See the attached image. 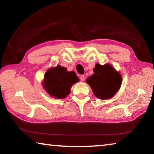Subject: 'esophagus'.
I'll return each instance as SVG.
<instances>
[{"mask_svg":"<svg viewBox=\"0 0 154 154\" xmlns=\"http://www.w3.org/2000/svg\"><path fill=\"white\" fill-rule=\"evenodd\" d=\"M80 80L82 81V82H83V81L85 80V76H84V75H81V76H80Z\"/></svg>","mask_w":154,"mask_h":154,"instance_id":"esophagus-1","label":"esophagus"}]
</instances>
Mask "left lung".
<instances>
[{"mask_svg":"<svg viewBox=\"0 0 154 154\" xmlns=\"http://www.w3.org/2000/svg\"><path fill=\"white\" fill-rule=\"evenodd\" d=\"M94 74L85 82L92 88L96 98L110 99L118 92L121 87L122 77L110 64L100 65L97 63L93 70Z\"/></svg>","mask_w":154,"mask_h":154,"instance_id":"obj_1","label":"left lung"}]
</instances>
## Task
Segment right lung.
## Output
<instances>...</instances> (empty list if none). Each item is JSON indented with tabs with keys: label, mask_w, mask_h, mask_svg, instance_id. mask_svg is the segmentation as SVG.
Returning <instances> with one entry per match:
<instances>
[{
	"label": "right lung",
	"mask_w": 154,
	"mask_h": 154,
	"mask_svg": "<svg viewBox=\"0 0 154 154\" xmlns=\"http://www.w3.org/2000/svg\"><path fill=\"white\" fill-rule=\"evenodd\" d=\"M79 81L74 71H68L66 68L58 65L46 71L42 85L44 90L51 96L63 99L71 92L72 85Z\"/></svg>",
	"instance_id": "obj_1"
}]
</instances>
